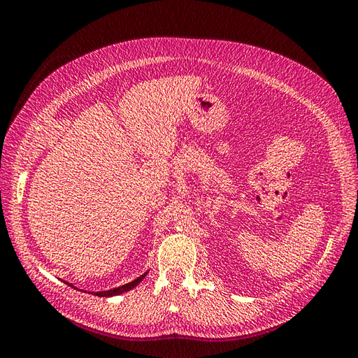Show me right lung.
Wrapping results in <instances>:
<instances>
[{
  "label": "right lung",
  "instance_id": "add662e5",
  "mask_svg": "<svg viewBox=\"0 0 358 358\" xmlns=\"http://www.w3.org/2000/svg\"><path fill=\"white\" fill-rule=\"evenodd\" d=\"M148 273V272H146ZM146 273L145 275H142V276H138L137 279H134L133 282H128V284H125V285H121V287H117V288H113V289H107V291H99V292H94L95 296H99V297H112V296H117V294H122V292H125V291H129V289H133L136 285H138L140 282H142V279L146 276ZM67 285H70V287H73L71 284H69V282H66Z\"/></svg>",
  "mask_w": 358,
  "mask_h": 358
}]
</instances>
